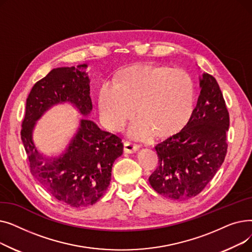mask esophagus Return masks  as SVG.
Returning <instances> with one entry per match:
<instances>
[{"mask_svg":"<svg viewBox=\"0 0 252 252\" xmlns=\"http://www.w3.org/2000/svg\"><path fill=\"white\" fill-rule=\"evenodd\" d=\"M124 150L126 153H134L139 150V146L136 144L128 142V141H125L124 142Z\"/></svg>","mask_w":252,"mask_h":252,"instance_id":"1","label":"esophagus"}]
</instances>
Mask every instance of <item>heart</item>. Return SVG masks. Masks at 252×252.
I'll return each mask as SVG.
<instances>
[{
	"label": "heart",
	"mask_w": 252,
	"mask_h": 252,
	"mask_svg": "<svg viewBox=\"0 0 252 252\" xmlns=\"http://www.w3.org/2000/svg\"><path fill=\"white\" fill-rule=\"evenodd\" d=\"M193 79L183 71L162 64H135L119 70L115 81H103L98 107L105 126L119 130L134 116L128 136L146 140L152 135L163 140L188 125L195 108Z\"/></svg>",
	"instance_id": "heart-1"
}]
</instances>
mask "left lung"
I'll return each mask as SVG.
<instances>
[{
    "mask_svg": "<svg viewBox=\"0 0 252 252\" xmlns=\"http://www.w3.org/2000/svg\"><path fill=\"white\" fill-rule=\"evenodd\" d=\"M200 95L188 125L155 146L158 167L151 187L164 197L187 200L213 180L227 154L230 116L217 79L200 78Z\"/></svg>",
    "mask_w": 252,
    "mask_h": 252,
    "instance_id": "8db88e82",
    "label": "left lung"
}]
</instances>
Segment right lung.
<instances>
[{"instance_id": "obj_1", "label": "right lung", "mask_w": 252, "mask_h": 252, "mask_svg": "<svg viewBox=\"0 0 252 252\" xmlns=\"http://www.w3.org/2000/svg\"><path fill=\"white\" fill-rule=\"evenodd\" d=\"M87 66L54 68L36 82L26 99L21 128L32 175L55 199L71 207L93 205L105 194L113 162L124 151L122 140L84 118L65 153L47 158L36 150L32 129L37 119L58 103L69 102L83 115L91 112L90 79L81 70Z\"/></svg>"}]
</instances>
